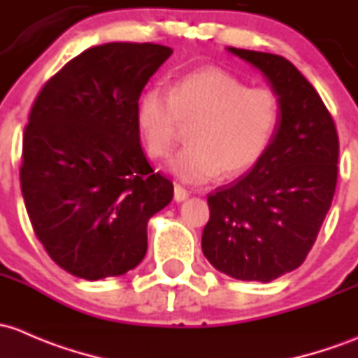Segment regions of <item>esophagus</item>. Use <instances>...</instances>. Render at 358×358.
I'll return each instance as SVG.
<instances>
[{"mask_svg": "<svg viewBox=\"0 0 358 358\" xmlns=\"http://www.w3.org/2000/svg\"><path fill=\"white\" fill-rule=\"evenodd\" d=\"M187 198H189V191L184 189V187L179 186V184H176V187H174V200L178 201V203H180V201L187 200Z\"/></svg>", "mask_w": 358, "mask_h": 358, "instance_id": "34e87169", "label": "esophagus"}]
</instances>
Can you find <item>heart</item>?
Instances as JSON below:
<instances>
[{"label":"heart","instance_id":"obj_1","mask_svg":"<svg viewBox=\"0 0 358 358\" xmlns=\"http://www.w3.org/2000/svg\"><path fill=\"white\" fill-rule=\"evenodd\" d=\"M281 99L267 87H250L220 69H201L178 79L171 91L150 87L136 108L143 145L152 158L171 153L180 122H194L191 145L169 162L187 184H203L220 172L245 174L267 153L281 125Z\"/></svg>","mask_w":358,"mask_h":358}]
</instances>
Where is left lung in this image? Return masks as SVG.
Returning a JSON list of instances; mask_svg holds the SVG:
<instances>
[{"mask_svg":"<svg viewBox=\"0 0 358 358\" xmlns=\"http://www.w3.org/2000/svg\"><path fill=\"white\" fill-rule=\"evenodd\" d=\"M259 69L281 99V125L264 158L206 201V260L239 281L271 282L303 264L338 180L336 125L310 83L279 55L227 48Z\"/></svg>","mask_w":358,"mask_h":358,"instance_id":"obj_1","label":"left lung"}]
</instances>
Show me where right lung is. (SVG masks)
<instances>
[{"label":"right lung","instance_id":"obj_1","mask_svg":"<svg viewBox=\"0 0 358 358\" xmlns=\"http://www.w3.org/2000/svg\"><path fill=\"white\" fill-rule=\"evenodd\" d=\"M171 55L153 43L93 46L32 105L20 167L25 208L48 255L77 278L134 268L148 248V220L174 196L146 160L136 122L146 83Z\"/></svg>","mask_w":358,"mask_h":358}]
</instances>
